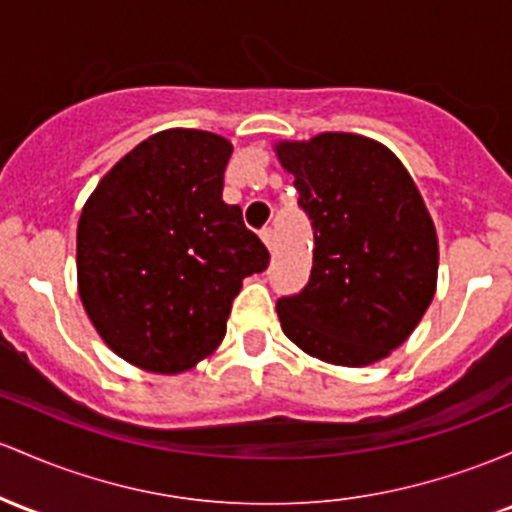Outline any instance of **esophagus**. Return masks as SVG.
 Here are the masks:
<instances>
[{"mask_svg": "<svg viewBox=\"0 0 512 512\" xmlns=\"http://www.w3.org/2000/svg\"><path fill=\"white\" fill-rule=\"evenodd\" d=\"M262 240H265V245L269 250H274V230L272 228H262Z\"/></svg>", "mask_w": 512, "mask_h": 512, "instance_id": "1", "label": "esophagus"}]
</instances>
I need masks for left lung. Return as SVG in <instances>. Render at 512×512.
<instances>
[{
  "mask_svg": "<svg viewBox=\"0 0 512 512\" xmlns=\"http://www.w3.org/2000/svg\"><path fill=\"white\" fill-rule=\"evenodd\" d=\"M277 155L313 228L308 284L277 301L284 335L342 367L384 359L435 296L437 235L423 196L389 148L352 133L282 143Z\"/></svg>",
  "mask_w": 512,
  "mask_h": 512,
  "instance_id": "1",
  "label": "left lung"
}]
</instances>
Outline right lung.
<instances>
[{
    "label": "right lung",
    "mask_w": 512,
    "mask_h": 512,
    "mask_svg": "<svg viewBox=\"0 0 512 512\" xmlns=\"http://www.w3.org/2000/svg\"><path fill=\"white\" fill-rule=\"evenodd\" d=\"M226 138L172 128L136 145L77 226V282L89 320L126 362L192 369L226 335L243 279L265 272V243L223 201Z\"/></svg>",
    "instance_id": "1"
}]
</instances>
